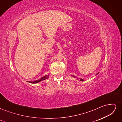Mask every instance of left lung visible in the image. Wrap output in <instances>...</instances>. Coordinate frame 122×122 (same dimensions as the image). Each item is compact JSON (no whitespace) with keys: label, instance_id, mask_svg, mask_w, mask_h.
Segmentation results:
<instances>
[{"label":"left lung","instance_id":"1","mask_svg":"<svg viewBox=\"0 0 122 122\" xmlns=\"http://www.w3.org/2000/svg\"><path fill=\"white\" fill-rule=\"evenodd\" d=\"M99 73H98L96 75H97L98 74H99ZM73 77H76V78H77V77L76 76H74V75H73V76H72ZM80 81H84V79H82V78H80V79L79 80Z\"/></svg>","mask_w":122,"mask_h":122}]
</instances>
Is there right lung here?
<instances>
[{
    "label": "right lung",
    "mask_w": 122,
    "mask_h": 122,
    "mask_svg": "<svg viewBox=\"0 0 122 122\" xmlns=\"http://www.w3.org/2000/svg\"><path fill=\"white\" fill-rule=\"evenodd\" d=\"M49 77V75H45V76H44L43 77H41L40 79L37 80H35V81H28L29 83H33V84H36V83H39L41 81H42L43 80H45L47 78H48Z\"/></svg>",
    "instance_id": "right-lung-1"
}]
</instances>
